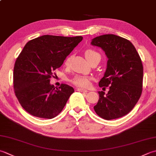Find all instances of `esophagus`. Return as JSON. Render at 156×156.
Wrapping results in <instances>:
<instances>
[{
    "mask_svg": "<svg viewBox=\"0 0 156 156\" xmlns=\"http://www.w3.org/2000/svg\"><path fill=\"white\" fill-rule=\"evenodd\" d=\"M77 90L79 91V92H82V93H87L88 91L87 90L84 89V88H78Z\"/></svg>",
    "mask_w": 156,
    "mask_h": 156,
    "instance_id": "34e87169",
    "label": "esophagus"
}]
</instances>
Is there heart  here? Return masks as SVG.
Instances as JSON below:
<instances>
[{
	"label": "heart",
	"mask_w": 156,
	"mask_h": 156,
	"mask_svg": "<svg viewBox=\"0 0 156 156\" xmlns=\"http://www.w3.org/2000/svg\"><path fill=\"white\" fill-rule=\"evenodd\" d=\"M84 55L87 59H90V57H92L93 56L99 55L97 53H96V52H94V51L90 50V49L86 51ZM69 59H70V57L67 58L65 63L68 64L69 62ZM70 82H71L72 84H74L78 87L87 88L89 87L90 84V78L87 76L76 75L72 79H70Z\"/></svg>",
	"instance_id": "heart-1"
}]
</instances>
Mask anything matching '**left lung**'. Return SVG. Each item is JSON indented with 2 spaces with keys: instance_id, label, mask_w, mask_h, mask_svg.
Segmentation results:
<instances>
[{
  "instance_id": "obj_1",
  "label": "left lung",
  "mask_w": 156,
  "mask_h": 156,
  "mask_svg": "<svg viewBox=\"0 0 156 156\" xmlns=\"http://www.w3.org/2000/svg\"><path fill=\"white\" fill-rule=\"evenodd\" d=\"M90 44L101 48L108 59L99 86L109 87V91L108 94L99 91L94 111L108 120L122 117L132 110L141 97L143 76L141 58L129 41L114 34L97 36Z\"/></svg>"
}]
</instances>
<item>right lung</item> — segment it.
<instances>
[{"label":"right lung","instance_id":"1","mask_svg":"<svg viewBox=\"0 0 156 156\" xmlns=\"http://www.w3.org/2000/svg\"><path fill=\"white\" fill-rule=\"evenodd\" d=\"M83 38L44 35L27 42L15 62V93L21 107L34 116L53 118L62 111L73 87L50 83L53 72Z\"/></svg>","mask_w":156,"mask_h":156}]
</instances>
